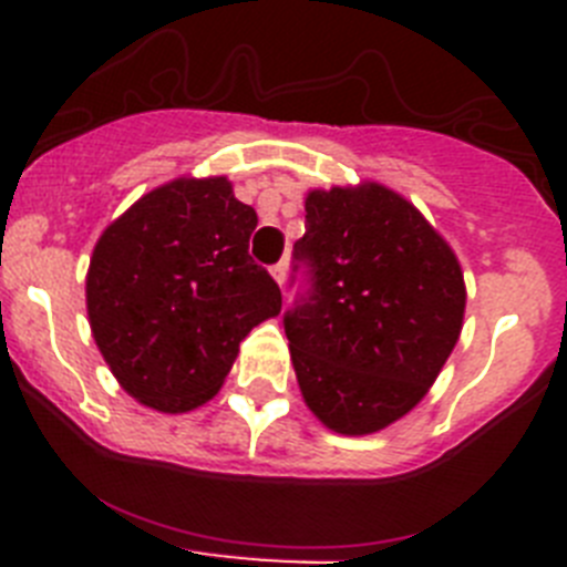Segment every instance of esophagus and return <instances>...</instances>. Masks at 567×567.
<instances>
[{
	"label": "esophagus",
	"instance_id": "1",
	"mask_svg": "<svg viewBox=\"0 0 567 567\" xmlns=\"http://www.w3.org/2000/svg\"><path fill=\"white\" fill-rule=\"evenodd\" d=\"M287 275H289V260H278V264L272 267V278L278 280V287L287 284Z\"/></svg>",
	"mask_w": 567,
	"mask_h": 567
}]
</instances>
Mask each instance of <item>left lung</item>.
<instances>
[{
  "label": "left lung",
  "instance_id": "1",
  "mask_svg": "<svg viewBox=\"0 0 567 567\" xmlns=\"http://www.w3.org/2000/svg\"><path fill=\"white\" fill-rule=\"evenodd\" d=\"M295 260L312 289L284 318L309 412L346 437L409 414L463 332L465 280L449 240L378 182L309 189Z\"/></svg>",
  "mask_w": 567,
  "mask_h": 567
}]
</instances>
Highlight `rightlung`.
I'll return each mask as SVG.
<instances>
[{
  "instance_id": "1",
  "label": "right lung",
  "mask_w": 567,
  "mask_h": 567,
  "mask_svg": "<svg viewBox=\"0 0 567 567\" xmlns=\"http://www.w3.org/2000/svg\"><path fill=\"white\" fill-rule=\"evenodd\" d=\"M255 227L227 175H182L104 229L87 269V318L130 398L193 412L218 394L240 340L280 312L278 284L249 258Z\"/></svg>"
}]
</instances>
